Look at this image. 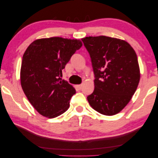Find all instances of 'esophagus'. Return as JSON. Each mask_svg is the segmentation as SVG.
<instances>
[{
    "label": "esophagus",
    "mask_w": 158,
    "mask_h": 158,
    "mask_svg": "<svg viewBox=\"0 0 158 158\" xmlns=\"http://www.w3.org/2000/svg\"><path fill=\"white\" fill-rule=\"evenodd\" d=\"M82 85L81 84V85H77V87H78V89H81V88H82Z\"/></svg>",
    "instance_id": "34e87169"
}]
</instances>
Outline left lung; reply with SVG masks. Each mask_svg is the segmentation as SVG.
Segmentation results:
<instances>
[{
  "mask_svg": "<svg viewBox=\"0 0 158 158\" xmlns=\"http://www.w3.org/2000/svg\"><path fill=\"white\" fill-rule=\"evenodd\" d=\"M82 41L94 74V92L87 97L89 105L101 114H117L130 102L140 80L135 51L126 41L108 36H89Z\"/></svg>",
  "mask_w": 158,
  "mask_h": 158,
  "instance_id": "8db88e82",
  "label": "left lung"
}]
</instances>
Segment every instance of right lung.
<instances>
[{
	"instance_id": "obj_1",
	"label": "right lung",
	"mask_w": 158,
	"mask_h": 158,
	"mask_svg": "<svg viewBox=\"0 0 158 158\" xmlns=\"http://www.w3.org/2000/svg\"><path fill=\"white\" fill-rule=\"evenodd\" d=\"M82 45L80 40L52 37L34 40L25 51L21 85L40 115L53 118L68 110L76 89L61 79L62 70Z\"/></svg>"
}]
</instances>
